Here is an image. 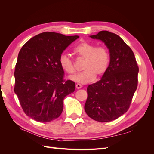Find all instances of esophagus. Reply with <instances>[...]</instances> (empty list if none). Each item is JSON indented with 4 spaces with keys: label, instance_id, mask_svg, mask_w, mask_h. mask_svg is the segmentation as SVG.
Listing matches in <instances>:
<instances>
[{
    "label": "esophagus",
    "instance_id": "1",
    "mask_svg": "<svg viewBox=\"0 0 154 154\" xmlns=\"http://www.w3.org/2000/svg\"><path fill=\"white\" fill-rule=\"evenodd\" d=\"M76 88H78V89H79V88H81L82 87V85L81 84H79V83H77L76 85Z\"/></svg>",
    "mask_w": 154,
    "mask_h": 154
}]
</instances>
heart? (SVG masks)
Masks as SVG:
<instances>
[{
	"mask_svg": "<svg viewBox=\"0 0 154 154\" xmlns=\"http://www.w3.org/2000/svg\"><path fill=\"white\" fill-rule=\"evenodd\" d=\"M78 57L84 59L82 65L83 71L71 78L79 83H90L97 77H101L106 72L110 63V54L108 49L103 46L96 47L94 44L82 42L74 49ZM59 64L63 71L69 74L76 72L73 60L66 54H62L59 58Z\"/></svg>",
	"mask_w": 154,
	"mask_h": 154,
	"instance_id": "b5f03b06",
	"label": "heart"
}]
</instances>
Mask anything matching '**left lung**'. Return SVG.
Here are the masks:
<instances>
[{
  "label": "left lung",
  "instance_id": "obj_1",
  "mask_svg": "<svg viewBox=\"0 0 154 154\" xmlns=\"http://www.w3.org/2000/svg\"><path fill=\"white\" fill-rule=\"evenodd\" d=\"M90 37L105 43L110 63L101 80L87 87L84 108L92 119L109 122L128 110L137 87L139 67L132 50L118 35L101 31Z\"/></svg>",
  "mask_w": 154,
  "mask_h": 154
}]
</instances>
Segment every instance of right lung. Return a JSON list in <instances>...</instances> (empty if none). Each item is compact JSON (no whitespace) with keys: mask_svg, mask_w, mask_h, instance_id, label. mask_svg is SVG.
<instances>
[{"mask_svg":"<svg viewBox=\"0 0 154 154\" xmlns=\"http://www.w3.org/2000/svg\"><path fill=\"white\" fill-rule=\"evenodd\" d=\"M79 38L54 32L32 37L18 55L14 76V91L25 114L36 122L46 123L58 118L65 97L75 90V83L64 80L59 58Z\"/></svg>","mask_w":154,"mask_h":154,"instance_id":"right-lung-1","label":"right lung"}]
</instances>
